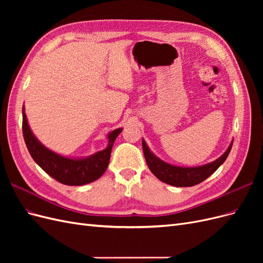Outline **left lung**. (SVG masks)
<instances>
[{
	"label": "left lung",
	"instance_id": "obj_1",
	"mask_svg": "<svg viewBox=\"0 0 263 263\" xmlns=\"http://www.w3.org/2000/svg\"><path fill=\"white\" fill-rule=\"evenodd\" d=\"M232 147L233 144H230L226 153L212 163L197 166V168H181V166L171 165L158 159L149 150L145 140H142V150H144L146 162L150 171L160 181L179 187L196 185L212 176L225 162L230 150H232Z\"/></svg>",
	"mask_w": 263,
	"mask_h": 263
}]
</instances>
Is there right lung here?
Masks as SVG:
<instances>
[{
    "label": "right lung",
    "instance_id": "right-lung-1",
    "mask_svg": "<svg viewBox=\"0 0 263 263\" xmlns=\"http://www.w3.org/2000/svg\"><path fill=\"white\" fill-rule=\"evenodd\" d=\"M121 132L122 128H118L108 135L106 149L86 159H69L52 153L36 139L23 108V136L31 158L51 178L66 185H83L101 178L107 169L113 144Z\"/></svg>",
    "mask_w": 263,
    "mask_h": 263
}]
</instances>
